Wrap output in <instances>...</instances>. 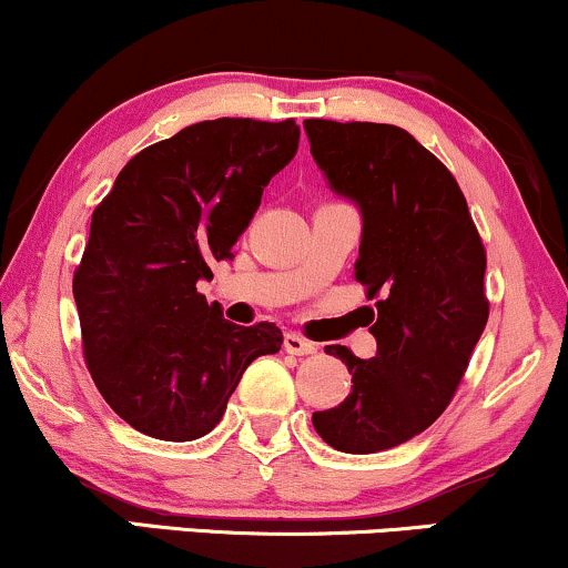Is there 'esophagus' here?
Returning a JSON list of instances; mask_svg holds the SVG:
<instances>
[{
    "mask_svg": "<svg viewBox=\"0 0 568 568\" xmlns=\"http://www.w3.org/2000/svg\"><path fill=\"white\" fill-rule=\"evenodd\" d=\"M285 351L293 356H308V354H317V346L296 333H285Z\"/></svg>",
    "mask_w": 568,
    "mask_h": 568,
    "instance_id": "34e87169",
    "label": "esophagus"
}]
</instances>
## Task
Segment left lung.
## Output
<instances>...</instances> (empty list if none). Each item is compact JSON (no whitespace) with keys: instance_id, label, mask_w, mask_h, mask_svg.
Wrapping results in <instances>:
<instances>
[{"instance_id":"1","label":"left lung","mask_w":568,"mask_h":568,"mask_svg":"<svg viewBox=\"0 0 568 568\" xmlns=\"http://www.w3.org/2000/svg\"><path fill=\"white\" fill-rule=\"evenodd\" d=\"M335 196L362 214L356 280L377 301V354L325 346L348 367L343 404L312 425L343 454H377L445 412L487 325L485 248L456 178L412 133L385 123L304 120Z\"/></svg>"}]
</instances>
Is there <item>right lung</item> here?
Returning <instances> with one entry per match:
<instances>
[{
	"label": "right lung",
	"instance_id": "add662e5",
	"mask_svg": "<svg viewBox=\"0 0 568 568\" xmlns=\"http://www.w3.org/2000/svg\"><path fill=\"white\" fill-rule=\"evenodd\" d=\"M298 139L293 120H204L135 154L93 210L73 277L85 364L139 433H212L248 364L283 346L275 325L222 320L196 285L231 260Z\"/></svg>",
	"mask_w": 568,
	"mask_h": 568
}]
</instances>
